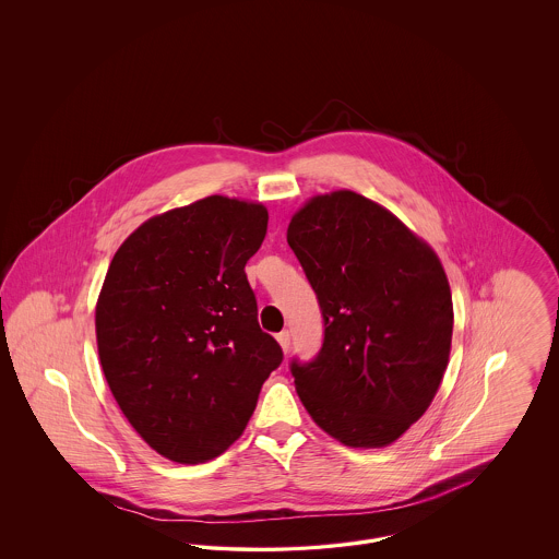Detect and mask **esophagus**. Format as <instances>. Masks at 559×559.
<instances>
[{
    "instance_id": "esophagus-1",
    "label": "esophagus",
    "mask_w": 559,
    "mask_h": 559,
    "mask_svg": "<svg viewBox=\"0 0 559 559\" xmlns=\"http://www.w3.org/2000/svg\"><path fill=\"white\" fill-rule=\"evenodd\" d=\"M276 340H278V344L283 347V352H289V347H292V333L289 331H281L276 335Z\"/></svg>"
}]
</instances>
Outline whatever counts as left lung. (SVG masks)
Returning a JSON list of instances; mask_svg holds the SVG:
<instances>
[{
  "instance_id": "1",
  "label": "left lung",
  "mask_w": 559,
  "mask_h": 559,
  "mask_svg": "<svg viewBox=\"0 0 559 559\" xmlns=\"http://www.w3.org/2000/svg\"><path fill=\"white\" fill-rule=\"evenodd\" d=\"M287 242L324 320L317 358L292 362L299 400L346 447L392 444L426 413L449 365L444 267L394 213L352 190L312 197Z\"/></svg>"
}]
</instances>
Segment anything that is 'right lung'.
<instances>
[{"instance_id": "right-lung-1", "label": "right lung", "mask_w": 559, "mask_h": 559, "mask_svg": "<svg viewBox=\"0 0 559 559\" xmlns=\"http://www.w3.org/2000/svg\"><path fill=\"white\" fill-rule=\"evenodd\" d=\"M266 228L264 205L213 194L146 219L108 266L100 365L133 429L169 461L226 451L283 362L245 274Z\"/></svg>"}]
</instances>
